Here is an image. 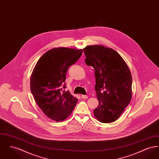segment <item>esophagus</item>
<instances>
[{
	"instance_id": "esophagus-1",
	"label": "esophagus",
	"mask_w": 159,
	"mask_h": 159,
	"mask_svg": "<svg viewBox=\"0 0 159 159\" xmlns=\"http://www.w3.org/2000/svg\"><path fill=\"white\" fill-rule=\"evenodd\" d=\"M81 97H82V99H87L88 98V95H81Z\"/></svg>"
}]
</instances>
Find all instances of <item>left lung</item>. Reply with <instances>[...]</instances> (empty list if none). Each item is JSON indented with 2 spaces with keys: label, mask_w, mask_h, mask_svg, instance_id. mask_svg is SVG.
Masks as SVG:
<instances>
[{
  "label": "left lung",
  "mask_w": 159,
  "mask_h": 159,
  "mask_svg": "<svg viewBox=\"0 0 159 159\" xmlns=\"http://www.w3.org/2000/svg\"><path fill=\"white\" fill-rule=\"evenodd\" d=\"M85 63L95 70V89L99 106L93 110L98 121H116L132 98V79L121 56L111 48L90 45L83 49Z\"/></svg>",
  "instance_id": "8db88e82"
}]
</instances>
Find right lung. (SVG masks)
Masks as SVG:
<instances>
[{"label":"right lung","instance_id":"right-lung-1","mask_svg":"<svg viewBox=\"0 0 159 159\" xmlns=\"http://www.w3.org/2000/svg\"><path fill=\"white\" fill-rule=\"evenodd\" d=\"M82 54V49L55 48L38 60L31 73L30 89L36 104L46 116L63 121L71 114L77 98L65 91L66 73Z\"/></svg>","mask_w":159,"mask_h":159}]
</instances>
